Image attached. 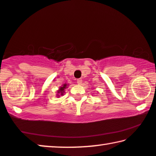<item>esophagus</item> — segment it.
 I'll use <instances>...</instances> for the list:
<instances>
[{
  "label": "esophagus",
  "instance_id": "1",
  "mask_svg": "<svg viewBox=\"0 0 156 156\" xmlns=\"http://www.w3.org/2000/svg\"><path fill=\"white\" fill-rule=\"evenodd\" d=\"M82 82H83L82 79H78V80H77V83L78 85H80L81 83H82Z\"/></svg>",
  "mask_w": 156,
  "mask_h": 156
}]
</instances>
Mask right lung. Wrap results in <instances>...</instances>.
Segmentation results:
<instances>
[{
    "label": "right lung",
    "instance_id": "right-lung-1",
    "mask_svg": "<svg viewBox=\"0 0 156 156\" xmlns=\"http://www.w3.org/2000/svg\"><path fill=\"white\" fill-rule=\"evenodd\" d=\"M66 84L63 85V86L60 87L59 90H58V93H59V94L63 95L64 94V89H66ZM58 96H59V95H58Z\"/></svg>",
    "mask_w": 156,
    "mask_h": 156
}]
</instances>
